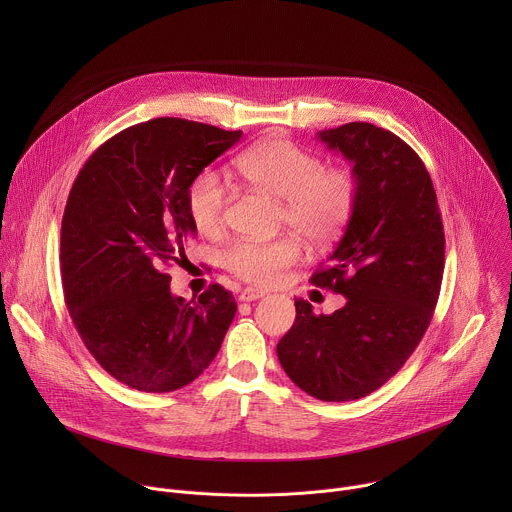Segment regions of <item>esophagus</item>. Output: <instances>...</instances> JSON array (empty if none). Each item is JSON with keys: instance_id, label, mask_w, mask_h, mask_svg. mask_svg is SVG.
Instances as JSON below:
<instances>
[{"instance_id": "34e87169", "label": "esophagus", "mask_w": 512, "mask_h": 512, "mask_svg": "<svg viewBox=\"0 0 512 512\" xmlns=\"http://www.w3.org/2000/svg\"><path fill=\"white\" fill-rule=\"evenodd\" d=\"M263 296H265V291L255 289V287H247V289L241 291L239 300H241V302H255V300H259V298H263Z\"/></svg>"}]
</instances>
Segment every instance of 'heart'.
I'll return each mask as SVG.
<instances>
[{"label": "heart", "instance_id": "b5f03b06", "mask_svg": "<svg viewBox=\"0 0 512 512\" xmlns=\"http://www.w3.org/2000/svg\"><path fill=\"white\" fill-rule=\"evenodd\" d=\"M239 170L253 188L281 202L279 223L308 245L328 247L350 225L360 184L352 170L330 168L287 139H267L239 158ZM229 188L221 174L202 170L188 186L186 206L198 233L214 235L225 223ZM302 255L296 235L273 241H237L223 253V265L255 285L277 283Z\"/></svg>", "mask_w": 512, "mask_h": 512}]
</instances>
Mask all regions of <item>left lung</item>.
I'll use <instances>...</instances> for the list:
<instances>
[{"mask_svg": "<svg viewBox=\"0 0 512 512\" xmlns=\"http://www.w3.org/2000/svg\"><path fill=\"white\" fill-rule=\"evenodd\" d=\"M318 139L352 164L360 184L350 225L310 279L346 304L316 316L296 300L277 358L302 391L342 403L385 385L421 342L440 296L446 237L429 172L401 137L356 121Z\"/></svg>", "mask_w": 512, "mask_h": 512, "instance_id": "1", "label": "left lung"}]
</instances>
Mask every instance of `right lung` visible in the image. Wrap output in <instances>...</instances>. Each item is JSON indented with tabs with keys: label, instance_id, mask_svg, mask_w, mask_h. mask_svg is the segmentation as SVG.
Masks as SVG:
<instances>
[{
	"label": "right lung",
	"instance_id": "add662e5",
	"mask_svg": "<svg viewBox=\"0 0 512 512\" xmlns=\"http://www.w3.org/2000/svg\"><path fill=\"white\" fill-rule=\"evenodd\" d=\"M243 131L158 117L107 139L70 188L60 229L68 314L85 346L119 383L170 393L202 375L235 318L229 289L172 296L166 273L196 237L190 182Z\"/></svg>",
	"mask_w": 512,
	"mask_h": 512
}]
</instances>
